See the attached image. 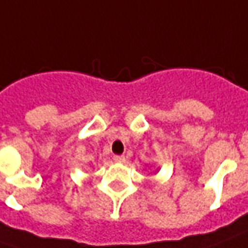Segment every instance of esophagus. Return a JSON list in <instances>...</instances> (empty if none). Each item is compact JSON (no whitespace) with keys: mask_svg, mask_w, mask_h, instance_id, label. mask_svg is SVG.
Returning a JSON list of instances; mask_svg holds the SVG:
<instances>
[{"mask_svg":"<svg viewBox=\"0 0 248 248\" xmlns=\"http://www.w3.org/2000/svg\"><path fill=\"white\" fill-rule=\"evenodd\" d=\"M114 161L118 162V164H122V162L126 161V158H124V155H114Z\"/></svg>","mask_w":248,"mask_h":248,"instance_id":"1","label":"esophagus"}]
</instances>
